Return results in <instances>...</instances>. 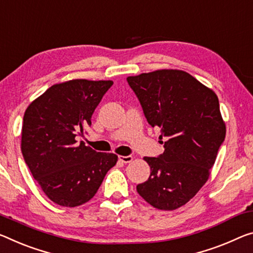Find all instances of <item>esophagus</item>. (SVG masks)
Wrapping results in <instances>:
<instances>
[{
	"label": "esophagus",
	"mask_w": 253,
	"mask_h": 253,
	"mask_svg": "<svg viewBox=\"0 0 253 253\" xmlns=\"http://www.w3.org/2000/svg\"><path fill=\"white\" fill-rule=\"evenodd\" d=\"M118 159H119V161L123 162V163H129V162L133 161V156H131V155H127V156L119 155Z\"/></svg>",
	"instance_id": "obj_1"
}]
</instances>
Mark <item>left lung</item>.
<instances>
[{"instance_id": "obj_1", "label": "left lung", "mask_w": 253, "mask_h": 253, "mask_svg": "<svg viewBox=\"0 0 253 253\" xmlns=\"http://www.w3.org/2000/svg\"><path fill=\"white\" fill-rule=\"evenodd\" d=\"M127 82L147 123L159 127V138L166 141L158 158H144L151 174L136 189L158 210H177L206 183L225 138L218 98L194 76L179 70L128 76Z\"/></svg>"}]
</instances>
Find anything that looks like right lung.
I'll list each match as a JSON object with an SVG mask.
<instances>
[{"instance_id": "obj_1", "label": "right lung", "mask_w": 253, "mask_h": 253, "mask_svg": "<svg viewBox=\"0 0 253 253\" xmlns=\"http://www.w3.org/2000/svg\"><path fill=\"white\" fill-rule=\"evenodd\" d=\"M112 84L89 80L54 84L25 112L23 159L47 197L59 206L89 202L117 163L116 154L95 152L76 141L83 128L91 126L92 114Z\"/></svg>"}]
</instances>
